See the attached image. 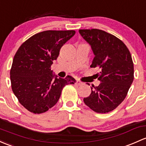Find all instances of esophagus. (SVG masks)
Wrapping results in <instances>:
<instances>
[{"mask_svg":"<svg viewBox=\"0 0 146 146\" xmlns=\"http://www.w3.org/2000/svg\"><path fill=\"white\" fill-rule=\"evenodd\" d=\"M76 85H82L83 83H82V82H81V81H80L79 80H76Z\"/></svg>","mask_w":146,"mask_h":146,"instance_id":"obj_1","label":"esophagus"}]
</instances>
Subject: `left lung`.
I'll use <instances>...</instances> for the list:
<instances>
[{
	"instance_id": "1",
	"label": "left lung",
	"mask_w": 146,
	"mask_h": 146,
	"mask_svg": "<svg viewBox=\"0 0 146 146\" xmlns=\"http://www.w3.org/2000/svg\"><path fill=\"white\" fill-rule=\"evenodd\" d=\"M80 34L91 45L94 58L92 68H99L96 76L101 82L92 85L83 101L94 112L112 111L124 101L134 80V64L125 44L113 35L99 29H80Z\"/></svg>"
}]
</instances>
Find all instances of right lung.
Wrapping results in <instances>:
<instances>
[{
    "mask_svg": "<svg viewBox=\"0 0 146 146\" xmlns=\"http://www.w3.org/2000/svg\"><path fill=\"white\" fill-rule=\"evenodd\" d=\"M73 30L45 31L33 35L18 49L10 70L12 90L21 105L35 114L45 113L60 98L64 86L74 84L71 76L57 78L51 66Z\"/></svg>",
    "mask_w": 146,
    "mask_h": 146,
    "instance_id": "add662e5",
    "label": "right lung"
}]
</instances>
